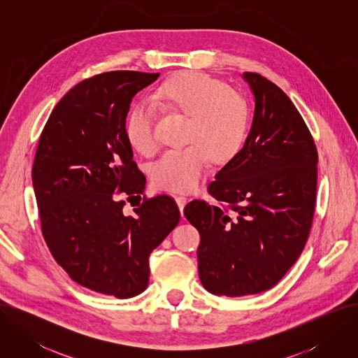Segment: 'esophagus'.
I'll return each instance as SVG.
<instances>
[{"label": "esophagus", "mask_w": 358, "mask_h": 358, "mask_svg": "<svg viewBox=\"0 0 358 358\" xmlns=\"http://www.w3.org/2000/svg\"><path fill=\"white\" fill-rule=\"evenodd\" d=\"M187 195H184V194H177L176 195V202H177V206H178V208H180V211H182L184 210V207H185V203H187Z\"/></svg>", "instance_id": "obj_1"}]
</instances>
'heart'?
Segmentation results:
<instances>
[{
  "label": "heart",
  "mask_w": 358,
  "mask_h": 358,
  "mask_svg": "<svg viewBox=\"0 0 358 358\" xmlns=\"http://www.w3.org/2000/svg\"><path fill=\"white\" fill-rule=\"evenodd\" d=\"M156 108L188 117V144L166 151L152 166L151 178L159 188L187 191L202 180L210 159L231 160L242 148L249 110L245 97L201 72H181L163 82L151 96ZM129 144L143 156L157 148L155 116L147 109H134L124 126Z\"/></svg>",
  "instance_id": "obj_1"
}]
</instances>
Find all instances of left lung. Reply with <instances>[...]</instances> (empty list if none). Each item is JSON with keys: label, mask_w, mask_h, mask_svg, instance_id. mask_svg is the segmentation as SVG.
I'll list each match as a JSON object with an SVG mask.
<instances>
[{"label": "left lung", "mask_w": 358, "mask_h": 358, "mask_svg": "<svg viewBox=\"0 0 358 358\" xmlns=\"http://www.w3.org/2000/svg\"><path fill=\"white\" fill-rule=\"evenodd\" d=\"M255 96L243 147L215 174L208 192L227 208L194 199L184 208L198 229V273L217 296L273 287L309 238L317 187V150L287 94L259 73L242 76Z\"/></svg>", "instance_id": "left-lung-1"}]
</instances>
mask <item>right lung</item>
Here are the masks:
<instances>
[{"label": "right lung", "mask_w": 358, "mask_h": 358, "mask_svg": "<svg viewBox=\"0 0 358 358\" xmlns=\"http://www.w3.org/2000/svg\"><path fill=\"white\" fill-rule=\"evenodd\" d=\"M160 73L113 71L73 86L50 113L32 167L43 239L55 261L83 287L117 299L148 285V257L177 227L169 195L137 205L145 177L133 162L124 126L131 99Z\"/></svg>", "instance_id": "right-lung-1"}]
</instances>
